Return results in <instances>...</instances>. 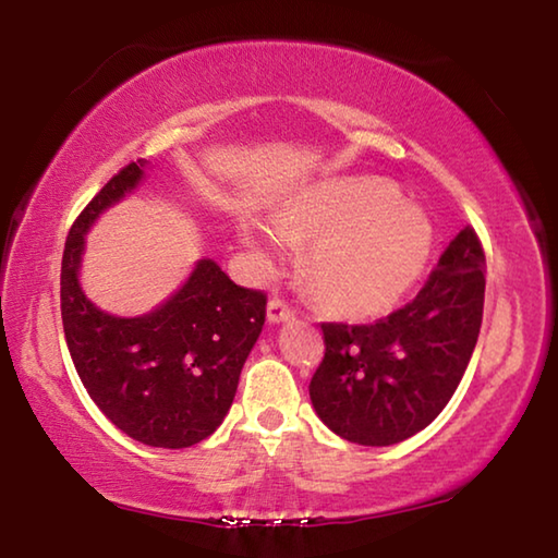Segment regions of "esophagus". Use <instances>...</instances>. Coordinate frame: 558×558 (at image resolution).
Segmentation results:
<instances>
[{
	"mask_svg": "<svg viewBox=\"0 0 558 558\" xmlns=\"http://www.w3.org/2000/svg\"><path fill=\"white\" fill-rule=\"evenodd\" d=\"M295 317V313L288 307V302H282L280 298H272L268 302V323L270 325H282V323H290V319Z\"/></svg>",
	"mask_w": 558,
	"mask_h": 558,
	"instance_id": "esophagus-1",
	"label": "esophagus"
}]
</instances>
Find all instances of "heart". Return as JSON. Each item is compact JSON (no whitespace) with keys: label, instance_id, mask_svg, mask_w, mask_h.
Masks as SVG:
<instances>
[{"label":"heart","instance_id":"obj_1","mask_svg":"<svg viewBox=\"0 0 558 558\" xmlns=\"http://www.w3.org/2000/svg\"><path fill=\"white\" fill-rule=\"evenodd\" d=\"M239 233L272 266L290 241H315L307 276L319 300L347 317H381L409 295L433 256V223L386 179L344 177L305 186L276 223L243 219Z\"/></svg>","mask_w":558,"mask_h":558}]
</instances>
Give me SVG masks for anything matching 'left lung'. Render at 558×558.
<instances>
[{"label":"left lung","instance_id":"obj_1","mask_svg":"<svg viewBox=\"0 0 558 558\" xmlns=\"http://www.w3.org/2000/svg\"><path fill=\"white\" fill-rule=\"evenodd\" d=\"M485 253L465 226L409 305L374 325L325 323V359L310 401L325 426L359 446H393L446 409L477 344Z\"/></svg>","mask_w":558,"mask_h":558}]
</instances>
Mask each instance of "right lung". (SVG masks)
Segmentation results:
<instances>
[{"mask_svg": "<svg viewBox=\"0 0 558 558\" xmlns=\"http://www.w3.org/2000/svg\"><path fill=\"white\" fill-rule=\"evenodd\" d=\"M147 167V159H137L120 169L71 226L61 260V317L93 403L130 438L177 450L209 438L229 413L266 323V295L235 286L211 258H202L184 286L145 315H110L86 298V233L102 211L135 192Z\"/></svg>", "mask_w": 558, "mask_h": 558, "instance_id": "obj_1", "label": "right lung"}]
</instances>
